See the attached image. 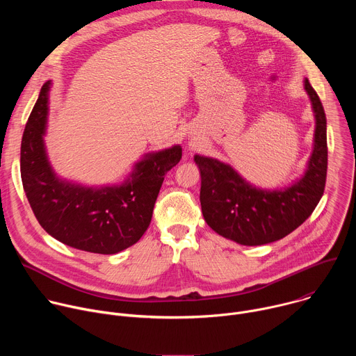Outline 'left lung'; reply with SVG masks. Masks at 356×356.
Wrapping results in <instances>:
<instances>
[{
  "mask_svg": "<svg viewBox=\"0 0 356 356\" xmlns=\"http://www.w3.org/2000/svg\"><path fill=\"white\" fill-rule=\"evenodd\" d=\"M316 118L314 147L307 170L280 190L249 184L229 165L207 156H194L201 175L200 202L206 222L221 236L246 246L279 241L306 221L324 194L327 179V118L324 107L304 80Z\"/></svg>",
  "mask_w": 356,
  "mask_h": 356,
  "instance_id": "left-lung-1",
  "label": "left lung"
}]
</instances>
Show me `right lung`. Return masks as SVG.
Masks as SVG:
<instances>
[{"instance_id":"add662e5","label":"right lung","mask_w":356,"mask_h":356,"mask_svg":"<svg viewBox=\"0 0 356 356\" xmlns=\"http://www.w3.org/2000/svg\"><path fill=\"white\" fill-rule=\"evenodd\" d=\"M50 81L39 92L21 143V177L42 228L72 248L113 255L136 243L147 229L165 175L181 159V147L147 154L120 186L86 187L62 180L49 163L43 136Z\"/></svg>"}]
</instances>
